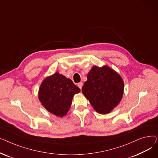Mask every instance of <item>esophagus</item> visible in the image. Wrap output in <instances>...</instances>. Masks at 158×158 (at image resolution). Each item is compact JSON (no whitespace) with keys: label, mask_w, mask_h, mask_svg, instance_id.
<instances>
[{"label":"esophagus","mask_w":158,"mask_h":158,"mask_svg":"<svg viewBox=\"0 0 158 158\" xmlns=\"http://www.w3.org/2000/svg\"><path fill=\"white\" fill-rule=\"evenodd\" d=\"M77 86H78V87L81 89L82 86H83V83H82V82H79V83H78Z\"/></svg>","instance_id":"esophagus-1"}]
</instances>
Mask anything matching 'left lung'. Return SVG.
<instances>
[{"label": "left lung", "instance_id": "1", "mask_svg": "<svg viewBox=\"0 0 158 158\" xmlns=\"http://www.w3.org/2000/svg\"><path fill=\"white\" fill-rule=\"evenodd\" d=\"M87 78L82 94L97 112L109 113L122 98L124 85L121 76L107 66H94Z\"/></svg>", "mask_w": 158, "mask_h": 158}]
</instances>
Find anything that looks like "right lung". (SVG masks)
<instances>
[{
	"mask_svg": "<svg viewBox=\"0 0 158 158\" xmlns=\"http://www.w3.org/2000/svg\"><path fill=\"white\" fill-rule=\"evenodd\" d=\"M80 91L71 79L56 72L41 82L38 98L48 111L63 117L69 111L73 96Z\"/></svg>",
	"mask_w": 158,
	"mask_h": 158,
	"instance_id": "right-lung-1",
	"label": "right lung"
}]
</instances>
